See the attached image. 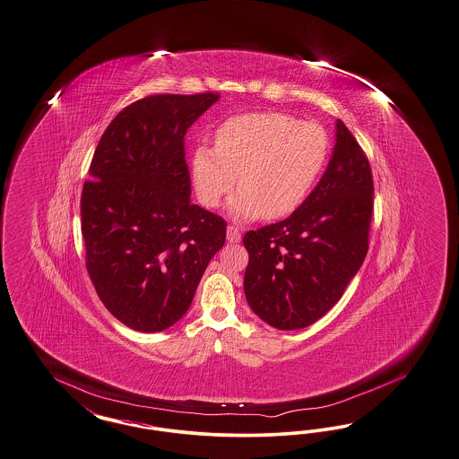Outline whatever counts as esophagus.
I'll use <instances>...</instances> for the list:
<instances>
[{"label":"esophagus","instance_id":"esophagus-1","mask_svg":"<svg viewBox=\"0 0 459 459\" xmlns=\"http://www.w3.org/2000/svg\"><path fill=\"white\" fill-rule=\"evenodd\" d=\"M227 240L232 242V244H238L240 242V230L236 225H229L227 227Z\"/></svg>","mask_w":459,"mask_h":459}]
</instances>
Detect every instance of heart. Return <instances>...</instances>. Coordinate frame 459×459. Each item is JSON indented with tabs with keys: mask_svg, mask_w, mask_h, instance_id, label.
Returning <instances> with one entry per match:
<instances>
[{
	"mask_svg": "<svg viewBox=\"0 0 459 459\" xmlns=\"http://www.w3.org/2000/svg\"><path fill=\"white\" fill-rule=\"evenodd\" d=\"M329 154L331 137L320 124L281 111L238 115L217 128L215 149L195 151L193 183L200 204L215 208L238 179L234 217L280 221L307 202Z\"/></svg>",
	"mask_w": 459,
	"mask_h": 459,
	"instance_id": "1",
	"label": "heart"
}]
</instances>
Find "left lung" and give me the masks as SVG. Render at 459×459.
Listing matches in <instances>:
<instances>
[{
	"mask_svg": "<svg viewBox=\"0 0 459 459\" xmlns=\"http://www.w3.org/2000/svg\"><path fill=\"white\" fill-rule=\"evenodd\" d=\"M329 166L288 219L244 236L249 264L244 291L271 327L312 325L341 300L368 253L373 174L361 145L337 120Z\"/></svg>",
	"mask_w": 459,
	"mask_h": 459,
	"instance_id": "left-lung-1",
	"label": "left lung"
}]
</instances>
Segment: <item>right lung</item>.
Wrapping results in <instances>:
<instances>
[{
	"label": "right lung",
	"instance_id": "add662e5",
	"mask_svg": "<svg viewBox=\"0 0 459 459\" xmlns=\"http://www.w3.org/2000/svg\"><path fill=\"white\" fill-rule=\"evenodd\" d=\"M219 93L151 95L107 126L81 193L86 269L111 316L159 333L190 308L227 221L190 200L185 135Z\"/></svg>",
	"mask_w": 459,
	"mask_h": 459
}]
</instances>
